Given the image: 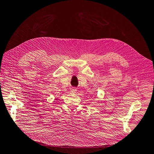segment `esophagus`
<instances>
[{
  "mask_svg": "<svg viewBox=\"0 0 154 154\" xmlns=\"http://www.w3.org/2000/svg\"><path fill=\"white\" fill-rule=\"evenodd\" d=\"M71 91L72 93H76L77 92V89H75V88H72V89H71Z\"/></svg>",
  "mask_w": 154,
  "mask_h": 154,
  "instance_id": "obj_1",
  "label": "esophagus"
}]
</instances>
